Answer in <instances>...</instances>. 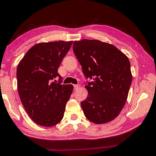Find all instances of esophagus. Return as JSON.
<instances>
[{"label":"esophagus","mask_w":156,"mask_h":156,"mask_svg":"<svg viewBox=\"0 0 156 156\" xmlns=\"http://www.w3.org/2000/svg\"><path fill=\"white\" fill-rule=\"evenodd\" d=\"M73 87H74V90H78L79 87H80V85H73Z\"/></svg>","instance_id":"1"}]
</instances>
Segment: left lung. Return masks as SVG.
Here are the masks:
<instances>
[{"mask_svg": "<svg viewBox=\"0 0 156 156\" xmlns=\"http://www.w3.org/2000/svg\"><path fill=\"white\" fill-rule=\"evenodd\" d=\"M73 50L84 76L93 80L85 85L88 95L80 103L85 116L97 124L112 121L126 103L132 81L128 57L99 40L75 41Z\"/></svg>", "mask_w": 156, "mask_h": 156, "instance_id": "left-lung-1", "label": "left lung"}]
</instances>
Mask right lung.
Returning <instances> with one entry per match:
<instances>
[{
    "instance_id": "1",
    "label": "right lung",
    "mask_w": 156,
    "mask_h": 156,
    "mask_svg": "<svg viewBox=\"0 0 156 156\" xmlns=\"http://www.w3.org/2000/svg\"><path fill=\"white\" fill-rule=\"evenodd\" d=\"M73 41L39 43L28 50L17 69L20 98L30 117L42 126H52L63 119L72 85H62L58 69ZM59 78L58 83L53 81Z\"/></svg>"
}]
</instances>
